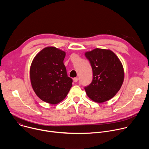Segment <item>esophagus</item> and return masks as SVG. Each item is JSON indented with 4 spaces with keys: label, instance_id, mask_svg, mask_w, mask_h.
Wrapping results in <instances>:
<instances>
[{
    "label": "esophagus",
    "instance_id": "esophagus-1",
    "mask_svg": "<svg viewBox=\"0 0 149 149\" xmlns=\"http://www.w3.org/2000/svg\"><path fill=\"white\" fill-rule=\"evenodd\" d=\"M73 81H74V82H77L78 81V78H77V77L74 78L73 79Z\"/></svg>",
    "mask_w": 149,
    "mask_h": 149
}]
</instances>
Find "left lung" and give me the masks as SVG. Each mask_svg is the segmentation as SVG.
I'll use <instances>...</instances> for the list:
<instances>
[{"label":"left lung","mask_w":149,"mask_h":149,"mask_svg":"<svg viewBox=\"0 0 149 149\" xmlns=\"http://www.w3.org/2000/svg\"><path fill=\"white\" fill-rule=\"evenodd\" d=\"M93 72L92 82L85 87L88 97L101 103L112 98L121 87L124 72L122 63L110 49L95 48L85 53Z\"/></svg>","instance_id":"obj_1"}]
</instances>
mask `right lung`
I'll return each instance as SVG.
<instances>
[{
  "mask_svg": "<svg viewBox=\"0 0 149 149\" xmlns=\"http://www.w3.org/2000/svg\"><path fill=\"white\" fill-rule=\"evenodd\" d=\"M65 52L54 47L41 50L33 58L30 68L32 88L42 101L56 104L67 95L72 79L63 64Z\"/></svg>",
  "mask_w": 149,
  "mask_h": 149,
  "instance_id": "right-lung-1",
  "label": "right lung"
}]
</instances>
